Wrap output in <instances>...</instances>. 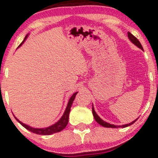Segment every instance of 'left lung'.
Returning a JSON list of instances; mask_svg holds the SVG:
<instances>
[{
    "label": "left lung",
    "instance_id": "8db88e82",
    "mask_svg": "<svg viewBox=\"0 0 158 158\" xmlns=\"http://www.w3.org/2000/svg\"><path fill=\"white\" fill-rule=\"evenodd\" d=\"M128 36L129 39H130V40L131 41V42L133 43V44H135V45H136L137 47H139L140 49H143V47H142V46H141V43L139 42V40H138L137 39V38L135 37V36H134V35H132L131 33H129V32H128ZM92 114H93L94 118H95V120L96 121V122H98V123L100 125H102V126L106 127V128H118V126H116V125H111V124L107 123V122H104V121H103V120H102V119L100 118L99 117H98V114H96V112H95V111L93 106H92ZM136 121H137V119H136V120L134 121V122H131V123L127 124V125H122V126H120V127H123V128H125V127L130 126V125H131L132 124L135 123V122H136Z\"/></svg>",
    "mask_w": 158,
    "mask_h": 158
}]
</instances>
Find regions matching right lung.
<instances>
[{"label":"right lung","mask_w":158,"mask_h":158,"mask_svg":"<svg viewBox=\"0 0 158 158\" xmlns=\"http://www.w3.org/2000/svg\"><path fill=\"white\" fill-rule=\"evenodd\" d=\"M27 37V36H26V37L24 38V40H26ZM23 41L20 44V46H21V44H23ZM20 46H19V47H20ZM76 94H77V92H75V93L72 95L71 98H70L69 102H68V106L66 109V111H65L64 114H63V115L62 116V118H60V120L59 121V122H57L56 124L52 125V126L48 127V128H31V127L28 126V125H25V124L22 123V122H20V121H19L16 117H15V118L17 119V122H18L19 123L22 125V126H23L25 128H27V130H29L30 131L33 132V133H35V134H37V135H52V134L57 133V132L61 131L62 130H63V129L66 128V126L67 125V124H68V122H69V114L70 112V109H71L72 104H73V101H74V98H75V97H76Z\"/></svg>","instance_id":"right-lung-1"}]
</instances>
